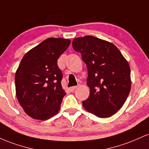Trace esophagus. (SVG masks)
Returning <instances> with one entry per match:
<instances>
[{
    "label": "esophagus",
    "instance_id": "esophagus-1",
    "mask_svg": "<svg viewBox=\"0 0 149 149\" xmlns=\"http://www.w3.org/2000/svg\"><path fill=\"white\" fill-rule=\"evenodd\" d=\"M77 88H78V86H73V87H71V88H70L69 90H71V92H73Z\"/></svg>",
    "mask_w": 149,
    "mask_h": 149
}]
</instances>
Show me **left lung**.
I'll return each instance as SVG.
<instances>
[{"label": "left lung", "instance_id": "1", "mask_svg": "<svg viewBox=\"0 0 149 149\" xmlns=\"http://www.w3.org/2000/svg\"><path fill=\"white\" fill-rule=\"evenodd\" d=\"M72 46L88 68L90 96L83 107L99 118L111 117L123 106L130 92L127 61L112 42L92 36L76 38Z\"/></svg>", "mask_w": 149, "mask_h": 149}]
</instances>
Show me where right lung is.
Returning <instances> with one entry per match:
<instances>
[{"mask_svg": "<svg viewBox=\"0 0 149 149\" xmlns=\"http://www.w3.org/2000/svg\"><path fill=\"white\" fill-rule=\"evenodd\" d=\"M69 39L49 38L27 52L15 73L17 100L32 118L45 120L58 113L65 95L57 59L69 47Z\"/></svg>", "mask_w": 149, "mask_h": 149, "instance_id": "right-lung-1", "label": "right lung"}]
</instances>
